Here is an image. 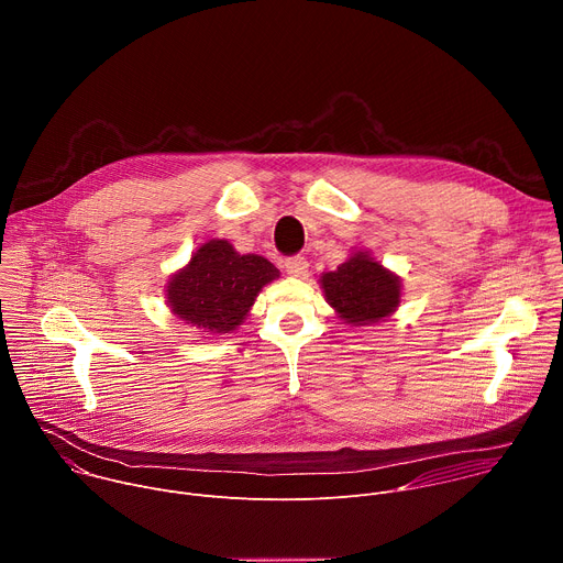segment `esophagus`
I'll return each instance as SVG.
<instances>
[{"label": "esophagus", "mask_w": 563, "mask_h": 563, "mask_svg": "<svg viewBox=\"0 0 563 563\" xmlns=\"http://www.w3.org/2000/svg\"><path fill=\"white\" fill-rule=\"evenodd\" d=\"M285 269H287L289 276L302 278V276L307 274V269H309V263H307V258H302V256H294V258H287V261H285Z\"/></svg>", "instance_id": "34e87169"}]
</instances>
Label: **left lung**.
<instances>
[{
    "instance_id": "1",
    "label": "left lung",
    "mask_w": 563,
    "mask_h": 563,
    "mask_svg": "<svg viewBox=\"0 0 563 563\" xmlns=\"http://www.w3.org/2000/svg\"><path fill=\"white\" fill-rule=\"evenodd\" d=\"M320 289L336 316L352 328L378 325L400 305V278L367 250L352 252L334 272L320 276Z\"/></svg>"
}]
</instances>
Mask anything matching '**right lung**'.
<instances>
[{
    "label": "right lung",
    "instance_id": "add662e5",
    "mask_svg": "<svg viewBox=\"0 0 563 563\" xmlns=\"http://www.w3.org/2000/svg\"><path fill=\"white\" fill-rule=\"evenodd\" d=\"M280 272L258 254H240L211 238L178 269L165 289L167 307L200 339L231 334L245 323L254 300Z\"/></svg>",
    "mask_w": 563,
    "mask_h": 563
}]
</instances>
